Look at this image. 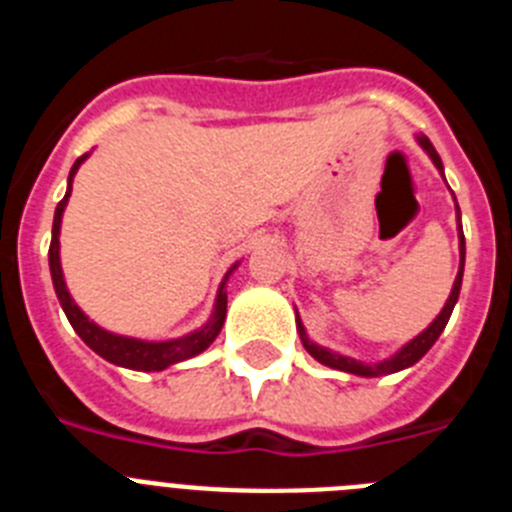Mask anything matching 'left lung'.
<instances>
[{
  "label": "left lung",
  "mask_w": 512,
  "mask_h": 512,
  "mask_svg": "<svg viewBox=\"0 0 512 512\" xmlns=\"http://www.w3.org/2000/svg\"><path fill=\"white\" fill-rule=\"evenodd\" d=\"M415 140H418V146L423 148L428 156H431L433 166H436L438 171H441L443 176V164H441V156L436 153V148H433V143L425 135H415ZM456 220H459V274H456L454 279V287H451V295L449 300H446V305H443V310L438 312L436 320H433L428 328L423 330V333H418V336L413 338V341H408L405 346L400 348V351H395V354L390 356V359L384 361H377V364H366V361H359V359H351V356H343L338 354V351H330V348L325 346H318L315 341H310V336H307L305 325H302L300 315H297V333H300L302 338V346L307 348V354L312 356V359H318L320 364L330 366V369H338V372H348V374H356V377H384V374H395V372H402V369H408V366L418 364L420 359H423L428 351H431L433 343L438 341V336L443 333V328H446V323H449L451 312H454V305L456 300H459V292H461V277H464V256H467V248H464V233H461V212H459V205H456Z\"/></svg>",
  "instance_id": "1"
}]
</instances>
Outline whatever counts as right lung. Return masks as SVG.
<instances>
[{"instance_id": "obj_1", "label": "right lung", "mask_w": 512, "mask_h": 512, "mask_svg": "<svg viewBox=\"0 0 512 512\" xmlns=\"http://www.w3.org/2000/svg\"><path fill=\"white\" fill-rule=\"evenodd\" d=\"M87 158L89 153H84V156L76 158V164L71 166L69 187H66V194H63V200L58 202L56 215H53V238H51V248H48V264H51L53 289H56L58 302H61L69 323L74 325V330L79 333L81 341L87 343L94 354H99L102 359L110 361V364L125 366V369H135V372H164L166 366L179 364V361H187L192 359V356L202 354V351L210 348V343L215 341L217 333H220V328H223L225 323V310H228V292H225V282H228L230 274L238 269L241 261L230 266L228 274H225L223 282H220L210 320H207L200 330H192V333H187V336L182 338H174V341H140V338L117 336V333L99 328L94 320H89L87 315L81 312V307L76 305L69 287H66V279H63V269H61V241H58V235H61L63 210H66V202H69L71 197V184H74V176L76 171H79V166L84 164Z\"/></svg>"}]
</instances>
